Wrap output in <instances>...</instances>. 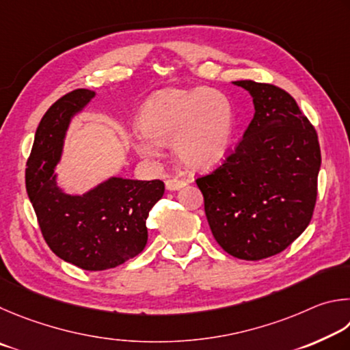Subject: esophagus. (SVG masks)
<instances>
[{
  "label": "esophagus",
  "instance_id": "esophagus-1",
  "mask_svg": "<svg viewBox=\"0 0 350 350\" xmlns=\"http://www.w3.org/2000/svg\"><path fill=\"white\" fill-rule=\"evenodd\" d=\"M186 185H187V183L183 181V180L170 178V180L165 181V189H167V191H180V189H183Z\"/></svg>",
  "mask_w": 350,
  "mask_h": 350
}]
</instances>
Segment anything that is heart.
<instances>
[{
  "instance_id": "heart-1",
  "label": "heart",
  "mask_w": 350,
  "mask_h": 350,
  "mask_svg": "<svg viewBox=\"0 0 350 350\" xmlns=\"http://www.w3.org/2000/svg\"><path fill=\"white\" fill-rule=\"evenodd\" d=\"M132 138L133 150L146 159L172 144L176 158L193 170L211 169L228 155L235 116L229 96L217 89H165L141 106Z\"/></svg>"
}]
</instances>
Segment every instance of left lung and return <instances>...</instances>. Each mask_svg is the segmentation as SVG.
Instances as JSON below:
<instances>
[{
	"label": "left lung",
	"instance_id": "8db88e82",
	"mask_svg": "<svg viewBox=\"0 0 350 350\" xmlns=\"http://www.w3.org/2000/svg\"><path fill=\"white\" fill-rule=\"evenodd\" d=\"M254 101L241 143L197 180L217 243L240 260L277 255L303 234L317 201L321 152L314 126L286 90L234 81Z\"/></svg>",
	"mask_w": 350,
	"mask_h": 350
}]
</instances>
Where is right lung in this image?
Here are the masks:
<instances>
[{
    "label": "right lung",
    "mask_w": 350,
    "mask_h": 350,
    "mask_svg": "<svg viewBox=\"0 0 350 350\" xmlns=\"http://www.w3.org/2000/svg\"><path fill=\"white\" fill-rule=\"evenodd\" d=\"M95 92L78 89L59 98L42 116L27 159L26 189L47 246L84 271H106L146 247V219L163 197L164 183L110 176L84 193L58 186L55 167L63 155L73 116Z\"/></svg>",
    "instance_id": "1"
}]
</instances>
